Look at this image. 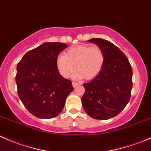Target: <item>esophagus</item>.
I'll list each match as a JSON object with an SVG mask.
<instances>
[{"label":"esophagus","instance_id":"34e87169","mask_svg":"<svg viewBox=\"0 0 151 151\" xmlns=\"http://www.w3.org/2000/svg\"><path fill=\"white\" fill-rule=\"evenodd\" d=\"M78 85H79V83H77V82H72V86L74 87H77V86Z\"/></svg>","mask_w":151,"mask_h":151}]
</instances>
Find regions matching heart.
Segmentation results:
<instances>
[{
    "instance_id": "obj_1",
    "label": "heart",
    "mask_w": 151,
    "mask_h": 151,
    "mask_svg": "<svg viewBox=\"0 0 151 151\" xmlns=\"http://www.w3.org/2000/svg\"><path fill=\"white\" fill-rule=\"evenodd\" d=\"M105 62V54L100 47L82 44L69 48L64 56L58 57L56 65L58 72L64 78L71 75L75 66V78L91 79L101 72Z\"/></svg>"
}]
</instances>
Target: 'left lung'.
<instances>
[{"label":"left lung","instance_id":"left-lung-1","mask_svg":"<svg viewBox=\"0 0 151 151\" xmlns=\"http://www.w3.org/2000/svg\"><path fill=\"white\" fill-rule=\"evenodd\" d=\"M89 41L102 49L105 62L100 74L83 84L82 106L92 118L108 120L118 115L130 100L132 67L124 53L110 41L98 38Z\"/></svg>","mask_w":151,"mask_h":151}]
</instances>
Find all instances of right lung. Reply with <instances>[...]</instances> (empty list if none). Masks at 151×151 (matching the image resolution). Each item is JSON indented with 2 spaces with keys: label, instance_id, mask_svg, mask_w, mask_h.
<instances>
[{
  "label": "right lung",
  "instance_id": "right-lung-1",
  "mask_svg": "<svg viewBox=\"0 0 151 151\" xmlns=\"http://www.w3.org/2000/svg\"><path fill=\"white\" fill-rule=\"evenodd\" d=\"M67 47L46 42L30 50L18 63L16 82L20 100L33 115L42 119L57 116L74 89L72 82L59 74L56 61Z\"/></svg>",
  "mask_w": 151,
  "mask_h": 151
}]
</instances>
